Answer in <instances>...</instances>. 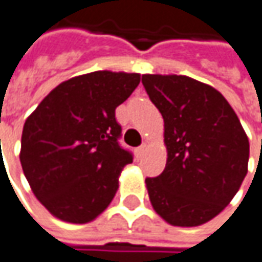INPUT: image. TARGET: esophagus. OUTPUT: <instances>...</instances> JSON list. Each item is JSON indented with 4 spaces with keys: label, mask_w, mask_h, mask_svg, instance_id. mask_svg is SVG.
I'll list each match as a JSON object with an SVG mask.
<instances>
[{
    "label": "esophagus",
    "mask_w": 262,
    "mask_h": 262,
    "mask_svg": "<svg viewBox=\"0 0 262 262\" xmlns=\"http://www.w3.org/2000/svg\"><path fill=\"white\" fill-rule=\"evenodd\" d=\"M144 150H146V144H143V146H140V147H137V150H136V153H137V158L140 159L143 155H144Z\"/></svg>",
    "instance_id": "34e87169"
}]
</instances>
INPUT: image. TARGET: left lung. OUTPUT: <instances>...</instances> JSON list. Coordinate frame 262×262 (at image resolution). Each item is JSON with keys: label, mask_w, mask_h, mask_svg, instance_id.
<instances>
[{"label": "left lung", "mask_w": 262, "mask_h": 262, "mask_svg": "<svg viewBox=\"0 0 262 262\" xmlns=\"http://www.w3.org/2000/svg\"><path fill=\"white\" fill-rule=\"evenodd\" d=\"M164 118L166 165L146 178L151 206L166 223L196 227L234 198L248 172L249 140L224 96L184 75H143Z\"/></svg>", "instance_id": "8db88e82"}]
</instances>
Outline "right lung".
Segmentation results:
<instances>
[{
	"mask_svg": "<svg viewBox=\"0 0 262 262\" xmlns=\"http://www.w3.org/2000/svg\"><path fill=\"white\" fill-rule=\"evenodd\" d=\"M140 73L97 71L56 86L26 119L20 164L36 199L56 218L85 224L112 202L133 155L119 146L115 109Z\"/></svg>",
	"mask_w": 262,
	"mask_h": 262,
	"instance_id": "right-lung-1",
	"label": "right lung"
}]
</instances>
